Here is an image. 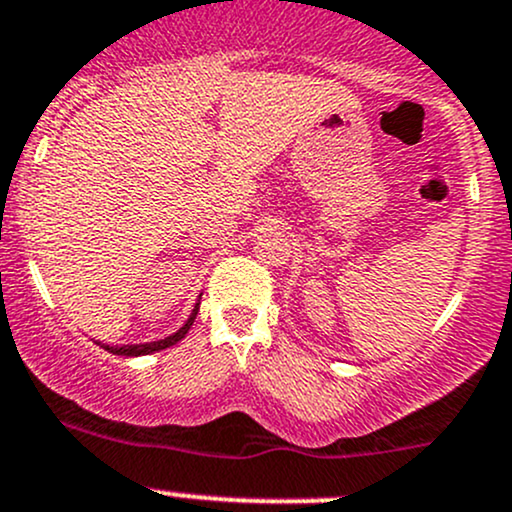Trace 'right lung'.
Returning <instances> with one entry per match:
<instances>
[{
  "instance_id": "obj_1",
  "label": "right lung",
  "mask_w": 512,
  "mask_h": 512,
  "mask_svg": "<svg viewBox=\"0 0 512 512\" xmlns=\"http://www.w3.org/2000/svg\"><path fill=\"white\" fill-rule=\"evenodd\" d=\"M196 313H199V303H196V306H194L192 316L187 318V323H184L182 328L177 330V333H172L170 338H165V340L143 342V345H101V342H99V345L104 347L106 352H111V355H121V357H140V355H153V352H160V350H165V347H172V345H177V342L182 340L184 335L189 333V328H192V323H194Z\"/></svg>"
}]
</instances>
